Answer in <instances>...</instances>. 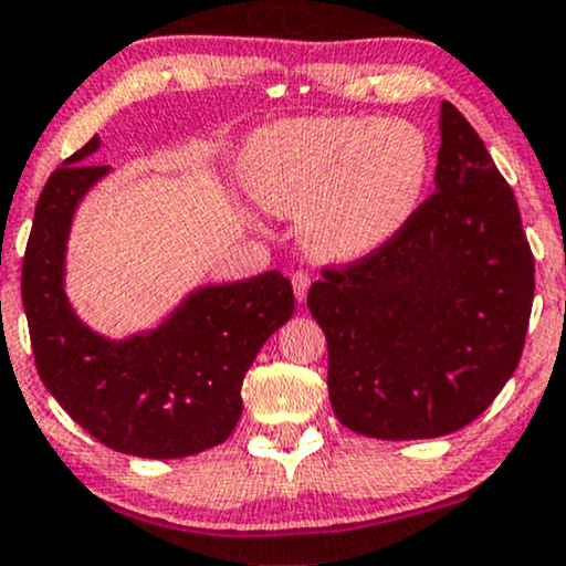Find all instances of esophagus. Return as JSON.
<instances>
[{"mask_svg":"<svg viewBox=\"0 0 566 566\" xmlns=\"http://www.w3.org/2000/svg\"><path fill=\"white\" fill-rule=\"evenodd\" d=\"M291 283H294V294H296V302H304L306 298V291H310V275H306L304 270H296L294 275H291Z\"/></svg>","mask_w":566,"mask_h":566,"instance_id":"34e87169","label":"esophagus"}]
</instances>
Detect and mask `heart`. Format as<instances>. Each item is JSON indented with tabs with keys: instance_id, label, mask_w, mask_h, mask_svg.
Wrapping results in <instances>:
<instances>
[{
	"instance_id": "1",
	"label": "heart",
	"mask_w": 566,
	"mask_h": 566,
	"mask_svg": "<svg viewBox=\"0 0 566 566\" xmlns=\"http://www.w3.org/2000/svg\"><path fill=\"white\" fill-rule=\"evenodd\" d=\"M432 172L415 123L298 117L256 130L241 155L249 193L281 218H302L312 260L346 264L380 251L422 205Z\"/></svg>"
}]
</instances>
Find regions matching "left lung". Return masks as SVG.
Wrapping results in <instances>:
<instances>
[{"label": "left lung", "instance_id": "left-lung-1", "mask_svg": "<svg viewBox=\"0 0 566 566\" xmlns=\"http://www.w3.org/2000/svg\"><path fill=\"white\" fill-rule=\"evenodd\" d=\"M438 128L436 193L394 241L323 270L306 296L338 422L380 441L449 436L483 415L517 369L533 310L512 188L453 104Z\"/></svg>", "mask_w": 566, "mask_h": 566}]
</instances>
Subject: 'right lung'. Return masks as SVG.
<instances>
[{
	"mask_svg": "<svg viewBox=\"0 0 566 566\" xmlns=\"http://www.w3.org/2000/svg\"><path fill=\"white\" fill-rule=\"evenodd\" d=\"M99 144L94 136L49 176L33 212L20 283L33 357L49 394L96 441L144 459L193 457L239 424L243 375L294 315V289L270 270L199 285L128 338L91 331L65 294V256L75 209L113 170L88 165Z\"/></svg>",
	"mask_w": 566,
	"mask_h": 566,
	"instance_id": "right-lung-1",
	"label": "right lung"
}]
</instances>
